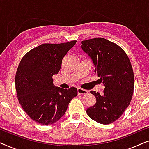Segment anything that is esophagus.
I'll return each instance as SVG.
<instances>
[{"instance_id":"34e87169","label":"esophagus","mask_w":149,"mask_h":149,"mask_svg":"<svg viewBox=\"0 0 149 149\" xmlns=\"http://www.w3.org/2000/svg\"><path fill=\"white\" fill-rule=\"evenodd\" d=\"M77 92H78L79 95H82V94H87L88 91L86 90V89H83L81 88H78L77 89Z\"/></svg>"}]
</instances>
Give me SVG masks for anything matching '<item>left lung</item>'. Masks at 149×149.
<instances>
[{
    "instance_id": "1",
    "label": "left lung",
    "mask_w": 149,
    "mask_h": 149,
    "mask_svg": "<svg viewBox=\"0 0 149 149\" xmlns=\"http://www.w3.org/2000/svg\"><path fill=\"white\" fill-rule=\"evenodd\" d=\"M81 48L90 56L105 88L103 94L90 93L96 102L87 109L91 119L101 124L113 123L130 105L134 88V75L127 55L118 45L104 38L83 40Z\"/></svg>"
}]
</instances>
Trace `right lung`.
I'll list each match as a JSON object with an SVG mask.
<instances>
[{"label":"right lung","instance_id":"right-lung-1","mask_svg":"<svg viewBox=\"0 0 149 149\" xmlns=\"http://www.w3.org/2000/svg\"><path fill=\"white\" fill-rule=\"evenodd\" d=\"M76 42L42 44L29 51L20 61L15 79L17 99L26 113L36 123L43 125L56 123L77 95L76 87H55L52 78Z\"/></svg>","mask_w":149,"mask_h":149}]
</instances>
